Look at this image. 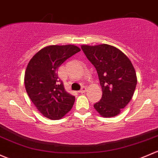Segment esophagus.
<instances>
[{
	"label": "esophagus",
	"instance_id": "esophagus-1",
	"mask_svg": "<svg viewBox=\"0 0 158 158\" xmlns=\"http://www.w3.org/2000/svg\"><path fill=\"white\" fill-rule=\"evenodd\" d=\"M86 91V88L85 87H82V89H81L80 91H79V93H85V92Z\"/></svg>",
	"mask_w": 158,
	"mask_h": 158
}]
</instances>
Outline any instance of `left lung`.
<instances>
[{"instance_id":"left-lung-1","label":"left lung","mask_w":158,"mask_h":158,"mask_svg":"<svg viewBox=\"0 0 158 158\" xmlns=\"http://www.w3.org/2000/svg\"><path fill=\"white\" fill-rule=\"evenodd\" d=\"M81 48L95 67L102 89V98L94 109L103 117L117 116L132 99L137 84L132 62L120 50L107 44Z\"/></svg>"}]
</instances>
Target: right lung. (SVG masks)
I'll return each mask as SVG.
<instances>
[{
	"mask_svg": "<svg viewBox=\"0 0 158 158\" xmlns=\"http://www.w3.org/2000/svg\"><path fill=\"white\" fill-rule=\"evenodd\" d=\"M80 51L73 44L50 45L40 50L29 60L25 72V87L44 117L57 120L72 109L75 97L66 92L57 72L66 60Z\"/></svg>",
	"mask_w": 158,
	"mask_h": 158,
	"instance_id": "right-lung-1",
	"label": "right lung"
}]
</instances>
